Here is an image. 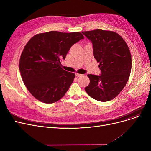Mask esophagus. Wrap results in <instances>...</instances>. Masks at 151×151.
<instances>
[{
	"label": "esophagus",
	"mask_w": 151,
	"mask_h": 151,
	"mask_svg": "<svg viewBox=\"0 0 151 151\" xmlns=\"http://www.w3.org/2000/svg\"><path fill=\"white\" fill-rule=\"evenodd\" d=\"M75 75H76V77H80V76H81L82 75H81V74H80V73H75Z\"/></svg>",
	"instance_id": "1"
}]
</instances>
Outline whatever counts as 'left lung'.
Returning a JSON list of instances; mask_svg holds the SVG:
<instances>
[{
	"label": "left lung",
	"instance_id": "8db88e82",
	"mask_svg": "<svg viewBox=\"0 0 151 151\" xmlns=\"http://www.w3.org/2000/svg\"><path fill=\"white\" fill-rule=\"evenodd\" d=\"M82 33L92 42L94 58L101 70L99 76L88 75L90 83L85 91L95 100L109 101L119 94L129 80L132 69L129 46L113 31L96 29Z\"/></svg>",
	"mask_w": 151,
	"mask_h": 151
}]
</instances>
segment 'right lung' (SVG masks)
Wrapping results in <instances>:
<instances>
[{"label":"right lung","instance_id":"right-lung-1","mask_svg":"<svg viewBox=\"0 0 151 151\" xmlns=\"http://www.w3.org/2000/svg\"><path fill=\"white\" fill-rule=\"evenodd\" d=\"M83 38L79 32L50 31L29 40L21 53L19 67L24 83L35 99L52 104L65 96L75 74L63 70L60 61L71 46Z\"/></svg>","mask_w":151,"mask_h":151}]
</instances>
